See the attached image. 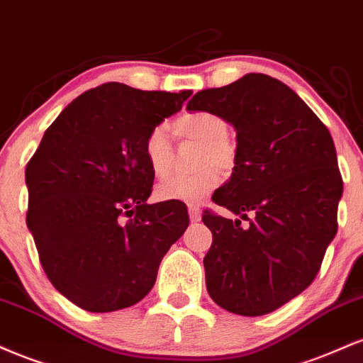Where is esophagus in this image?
Wrapping results in <instances>:
<instances>
[{"mask_svg":"<svg viewBox=\"0 0 363 363\" xmlns=\"http://www.w3.org/2000/svg\"><path fill=\"white\" fill-rule=\"evenodd\" d=\"M189 216H190L191 223H199L200 217H202V211H200L199 206H194V203H190V206H189Z\"/></svg>","mask_w":363,"mask_h":363,"instance_id":"34e87169","label":"esophagus"}]
</instances>
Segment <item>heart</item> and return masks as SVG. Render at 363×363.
<instances>
[{
	"label": "heart",
	"instance_id": "heart-1",
	"mask_svg": "<svg viewBox=\"0 0 363 363\" xmlns=\"http://www.w3.org/2000/svg\"><path fill=\"white\" fill-rule=\"evenodd\" d=\"M172 129L177 138L199 143L197 172L164 178L156 186L160 200L202 202L219 185L220 173L229 174L238 164V147L228 138V123L214 112H191L174 118ZM173 143L164 127H155L144 139V156L151 172L163 177L173 163Z\"/></svg>",
	"mask_w": 363,
	"mask_h": 363
}]
</instances>
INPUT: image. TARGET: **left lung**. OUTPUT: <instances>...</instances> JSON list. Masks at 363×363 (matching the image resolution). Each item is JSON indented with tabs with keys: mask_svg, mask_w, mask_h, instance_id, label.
Segmentation results:
<instances>
[{
	"mask_svg": "<svg viewBox=\"0 0 363 363\" xmlns=\"http://www.w3.org/2000/svg\"><path fill=\"white\" fill-rule=\"evenodd\" d=\"M186 110L236 129L238 164L212 200L248 220L203 212L207 292L229 313L263 316L309 287L333 241L343 194L335 143L296 91L262 72L202 89Z\"/></svg>",
	"mask_w": 363,
	"mask_h": 363,
	"instance_id": "8db88e82",
	"label": "left lung"
}]
</instances>
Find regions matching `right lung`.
Segmentation results:
<instances>
[{"instance_id":"add662e5","label":"right lung","mask_w":363,"mask_h":363,"mask_svg":"<svg viewBox=\"0 0 363 363\" xmlns=\"http://www.w3.org/2000/svg\"><path fill=\"white\" fill-rule=\"evenodd\" d=\"M191 95L122 83L88 89L45 130L25 169L27 225L50 284L89 313L130 308L189 228L180 202L147 203L144 139Z\"/></svg>"}]
</instances>
